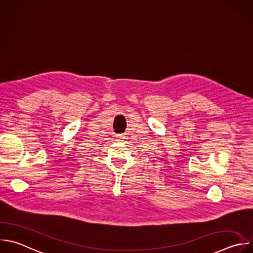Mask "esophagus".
<instances>
[{
  "label": "esophagus",
  "mask_w": 253,
  "mask_h": 253,
  "mask_svg": "<svg viewBox=\"0 0 253 253\" xmlns=\"http://www.w3.org/2000/svg\"><path fill=\"white\" fill-rule=\"evenodd\" d=\"M118 138H119L120 141H124V139H126V135H124V134H119V135H118Z\"/></svg>",
  "instance_id": "obj_1"
}]
</instances>
